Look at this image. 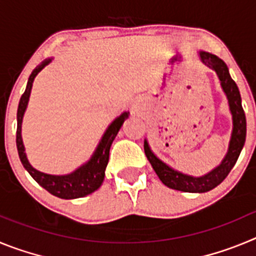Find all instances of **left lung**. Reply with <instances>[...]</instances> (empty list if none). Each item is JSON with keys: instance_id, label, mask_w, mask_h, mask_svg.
Segmentation results:
<instances>
[{"instance_id": "left-lung-1", "label": "left lung", "mask_w": 256, "mask_h": 256, "mask_svg": "<svg viewBox=\"0 0 256 256\" xmlns=\"http://www.w3.org/2000/svg\"><path fill=\"white\" fill-rule=\"evenodd\" d=\"M200 58L206 66L216 70L218 74L222 88L227 94L232 119H234V130H232L230 148H228V152L222 164L202 177H191V176L180 173V172L169 168L168 165L164 164L162 160H159L154 155L152 151L148 148V141H144V154L148 156V162H151L154 170L156 172L160 180L169 188L183 192H206L220 184L228 176L230 169L236 164L246 138V116L242 105H241V94H240L238 87L234 80L230 78L227 65L224 61L216 58V55L208 54V52L201 51Z\"/></svg>"}]
</instances>
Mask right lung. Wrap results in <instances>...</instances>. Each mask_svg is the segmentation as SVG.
Wrapping results in <instances>:
<instances>
[{"label":"right lung","mask_w":256,"mask_h":256,"mask_svg":"<svg viewBox=\"0 0 256 256\" xmlns=\"http://www.w3.org/2000/svg\"><path fill=\"white\" fill-rule=\"evenodd\" d=\"M51 58H47L40 65H38L33 72H32L30 76L28 79V84H26V92L22 94V98L19 101V108H18V128H16V148L18 152H19V158L22 164L24 165V168L28 170L33 180L44 187V190L52 194L54 196H58L60 198H78L87 196L92 192L96 191L98 187L102 184L104 177H105V169L106 165L108 162V151H110V146H112V141H114L115 136L118 134L120 126H123L124 120H126L130 112H123L119 118H116L112 122L108 128L106 130L105 134H104L102 140L100 141V144L97 146L96 151H94V156L91 160L76 169L73 173L68 174V176H51V174L42 173V172L36 170L30 164H29L26 155L24 152V144L22 141V115L26 112V105H28L29 94H30L32 84L36 76L40 73V70L44 69L47 64H48Z\"/></svg>","instance_id":"1"}]
</instances>
